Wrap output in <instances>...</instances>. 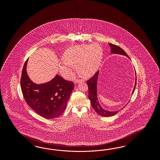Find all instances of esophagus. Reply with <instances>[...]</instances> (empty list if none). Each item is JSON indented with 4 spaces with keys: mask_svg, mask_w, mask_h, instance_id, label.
I'll list each match as a JSON object with an SVG mask.
<instances>
[{
    "mask_svg": "<svg viewBox=\"0 0 160 160\" xmlns=\"http://www.w3.org/2000/svg\"><path fill=\"white\" fill-rule=\"evenodd\" d=\"M84 82V80H82V79H76L74 81V83L77 84V83H78V82Z\"/></svg>",
    "mask_w": 160,
    "mask_h": 160,
    "instance_id": "esophagus-1",
    "label": "esophagus"
}]
</instances>
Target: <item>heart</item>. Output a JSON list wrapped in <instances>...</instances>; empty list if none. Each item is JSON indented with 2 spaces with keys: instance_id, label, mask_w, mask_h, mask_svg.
Here are the masks:
<instances>
[{
  "instance_id": "heart-1",
  "label": "heart",
  "mask_w": 160,
  "mask_h": 160,
  "mask_svg": "<svg viewBox=\"0 0 160 160\" xmlns=\"http://www.w3.org/2000/svg\"><path fill=\"white\" fill-rule=\"evenodd\" d=\"M102 58V49L98 45L83 44L68 48L63 56L64 62L59 64L62 73L72 77L73 66H78L84 77L92 76L97 71Z\"/></svg>"
}]
</instances>
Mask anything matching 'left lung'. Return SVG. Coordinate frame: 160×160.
<instances>
[{
  "mask_svg": "<svg viewBox=\"0 0 160 160\" xmlns=\"http://www.w3.org/2000/svg\"><path fill=\"white\" fill-rule=\"evenodd\" d=\"M111 48V53L113 54H122L124 56H126L128 58H130L128 56L125 51L122 49L121 48L118 47V46L113 44L112 43H108ZM98 74H99V71L97 72L96 73L94 74V75L92 76V78H90L89 80L87 81V84L88 85V98L90 100V102L92 104V108L94 110L96 111V112L98 113L99 115L103 117H111L113 116L114 115L116 114L119 110L117 111H114V112H110L106 110H104L102 108L97 98V80H98ZM137 78H136V82H135V85L134 89L132 90V94L134 93V90L136 86V83H137Z\"/></svg>",
  "mask_w": 160,
  "mask_h": 160,
  "instance_id": "left-lung-1",
  "label": "left lung"
}]
</instances>
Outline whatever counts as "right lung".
I'll use <instances>...</instances> for the list:
<instances>
[{"instance_id": "right-lung-1", "label": "right lung", "mask_w": 160, "mask_h": 160, "mask_svg": "<svg viewBox=\"0 0 160 160\" xmlns=\"http://www.w3.org/2000/svg\"><path fill=\"white\" fill-rule=\"evenodd\" d=\"M24 63L20 79V86L26 103L39 116L54 118L60 116L67 106L74 88L72 82L57 74L48 82L36 84L29 78Z\"/></svg>"}]
</instances>
